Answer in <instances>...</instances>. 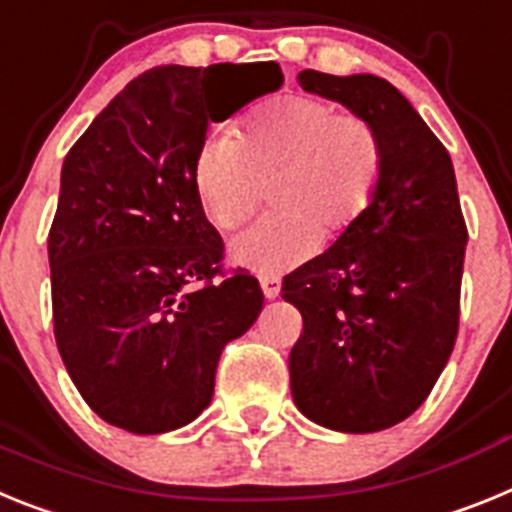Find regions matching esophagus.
<instances>
[{"instance_id": "obj_1", "label": "esophagus", "mask_w": 512, "mask_h": 512, "mask_svg": "<svg viewBox=\"0 0 512 512\" xmlns=\"http://www.w3.org/2000/svg\"><path fill=\"white\" fill-rule=\"evenodd\" d=\"M260 288L262 293H265V299H278V293H281V281H278L275 275H262Z\"/></svg>"}]
</instances>
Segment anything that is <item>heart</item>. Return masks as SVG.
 <instances>
[{"instance_id":"1","label":"heart","mask_w":512,"mask_h":512,"mask_svg":"<svg viewBox=\"0 0 512 512\" xmlns=\"http://www.w3.org/2000/svg\"><path fill=\"white\" fill-rule=\"evenodd\" d=\"M379 128L332 102L288 95L234 133L213 136L193 162V188L216 229L244 226L270 188L275 216L229 244V257L275 275L309 260L319 237L335 242L371 208L384 177Z\"/></svg>"}]
</instances>
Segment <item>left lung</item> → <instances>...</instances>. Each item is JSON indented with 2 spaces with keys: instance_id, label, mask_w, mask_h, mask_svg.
<instances>
[{
  "instance_id": "obj_1",
  "label": "left lung",
  "mask_w": 512,
  "mask_h": 512,
  "mask_svg": "<svg viewBox=\"0 0 512 512\" xmlns=\"http://www.w3.org/2000/svg\"><path fill=\"white\" fill-rule=\"evenodd\" d=\"M306 92L379 128L386 164L363 219L283 278L304 332L288 355L293 402L340 433H376L428 399L459 335L466 224L446 146L373 74L304 69Z\"/></svg>"
}]
</instances>
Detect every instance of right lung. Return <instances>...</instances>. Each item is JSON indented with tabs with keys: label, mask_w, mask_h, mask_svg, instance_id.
Here are the masks:
<instances>
[{
	"label": "right lung",
	"mask_w": 512,
	"mask_h": 512,
	"mask_svg": "<svg viewBox=\"0 0 512 512\" xmlns=\"http://www.w3.org/2000/svg\"><path fill=\"white\" fill-rule=\"evenodd\" d=\"M283 84L281 66H157L126 84L69 149L51 231L53 335L105 422L157 435L211 404L216 366L262 311L193 188L208 121ZM222 278L219 279L218 275Z\"/></svg>",
	"instance_id": "1"
}]
</instances>
